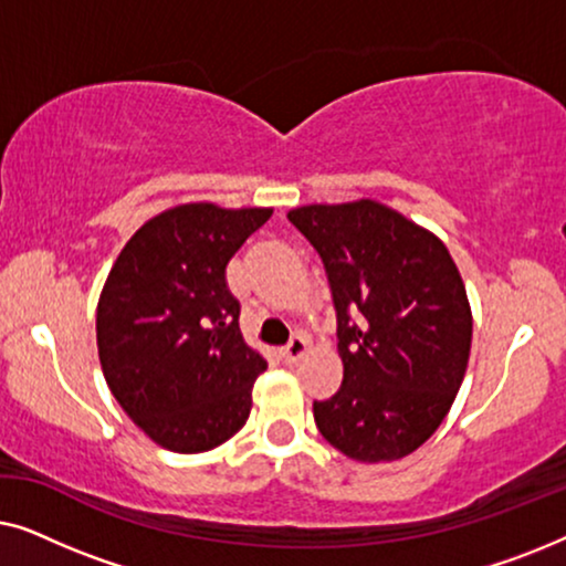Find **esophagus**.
Instances as JSON below:
<instances>
[{
    "instance_id": "34e87169",
    "label": "esophagus",
    "mask_w": 566,
    "mask_h": 566,
    "mask_svg": "<svg viewBox=\"0 0 566 566\" xmlns=\"http://www.w3.org/2000/svg\"><path fill=\"white\" fill-rule=\"evenodd\" d=\"M306 347H308V343H306V337L304 335H296V337H293L291 339V343L289 345H285L283 347V350H281V358L285 360V363H289V366H291V363H296V360H301V355H304L306 353Z\"/></svg>"
}]
</instances>
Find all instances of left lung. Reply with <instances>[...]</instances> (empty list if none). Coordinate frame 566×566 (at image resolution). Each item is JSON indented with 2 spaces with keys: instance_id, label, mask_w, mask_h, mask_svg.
<instances>
[{
  "instance_id": "1",
  "label": "left lung",
  "mask_w": 566,
  "mask_h": 566,
  "mask_svg": "<svg viewBox=\"0 0 566 566\" xmlns=\"http://www.w3.org/2000/svg\"><path fill=\"white\" fill-rule=\"evenodd\" d=\"M289 221L327 270L345 368L335 397L314 401L316 428L347 459L409 455L446 420L467 374L459 268L436 234L376 200L301 206Z\"/></svg>"
}]
</instances>
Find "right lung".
<instances>
[{"label": "right lung", "mask_w": 566, "mask_h": 566, "mask_svg": "<svg viewBox=\"0 0 566 566\" xmlns=\"http://www.w3.org/2000/svg\"><path fill=\"white\" fill-rule=\"evenodd\" d=\"M270 216L273 208H169L128 239L99 293L105 381L167 451H211L250 417L268 363L244 343L227 265Z\"/></svg>", "instance_id": "obj_1"}]
</instances>
